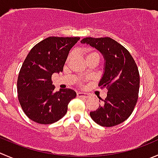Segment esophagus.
<instances>
[{
  "label": "esophagus",
  "instance_id": "esophagus-1",
  "mask_svg": "<svg viewBox=\"0 0 158 158\" xmlns=\"http://www.w3.org/2000/svg\"><path fill=\"white\" fill-rule=\"evenodd\" d=\"M77 96H78V97L87 98V97H88V94H87V93H82V92H78Z\"/></svg>",
  "mask_w": 158,
  "mask_h": 158
}]
</instances>
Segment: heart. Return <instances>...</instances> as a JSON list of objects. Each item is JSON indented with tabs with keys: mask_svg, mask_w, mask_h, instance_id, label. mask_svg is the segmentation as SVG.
I'll return each mask as SVG.
<instances>
[{
	"mask_svg": "<svg viewBox=\"0 0 158 158\" xmlns=\"http://www.w3.org/2000/svg\"><path fill=\"white\" fill-rule=\"evenodd\" d=\"M84 55H85V57L86 60H88V59H94L95 58V59H97L98 61H99V56L97 52H87L84 53ZM73 52H70L69 54L68 57H67L66 62H69V60L73 58Z\"/></svg>",
	"mask_w": 158,
	"mask_h": 158,
	"instance_id": "1",
	"label": "heart"
}]
</instances>
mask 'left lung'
Instances as JSON below:
<instances>
[{"label":"left lung","instance_id":"1","mask_svg":"<svg viewBox=\"0 0 158 158\" xmlns=\"http://www.w3.org/2000/svg\"><path fill=\"white\" fill-rule=\"evenodd\" d=\"M81 43L96 48L105 60L99 86L107 89V96L100 99L102 103L90 112V116L102 127H110L123 123L133 113L138 99L140 75L134 58L127 48L109 37H88Z\"/></svg>","mask_w":158,"mask_h":158}]
</instances>
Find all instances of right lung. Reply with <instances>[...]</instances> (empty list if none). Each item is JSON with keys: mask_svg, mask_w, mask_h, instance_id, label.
<instances>
[{"mask_svg": "<svg viewBox=\"0 0 158 158\" xmlns=\"http://www.w3.org/2000/svg\"><path fill=\"white\" fill-rule=\"evenodd\" d=\"M79 37H48L35 45L24 59L18 78V94L26 116L41 124H51L62 119L68 104L76 96L71 89L54 92L52 76L59 73L70 49Z\"/></svg>", "mask_w": 158, "mask_h": 158, "instance_id": "1", "label": "right lung"}]
</instances>
